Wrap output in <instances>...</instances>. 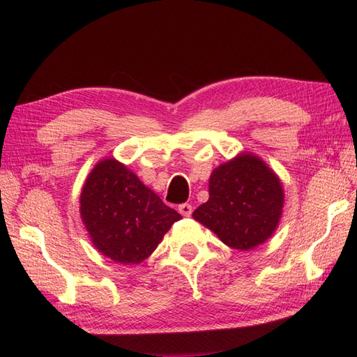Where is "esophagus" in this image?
I'll list each match as a JSON object with an SVG mask.
<instances>
[{"instance_id": "34e87169", "label": "esophagus", "mask_w": 357, "mask_h": 357, "mask_svg": "<svg viewBox=\"0 0 357 357\" xmlns=\"http://www.w3.org/2000/svg\"><path fill=\"white\" fill-rule=\"evenodd\" d=\"M178 210H179V213L183 215V216H190V215H192V211H193L192 206H190V204H188V202L179 204V206H178Z\"/></svg>"}]
</instances>
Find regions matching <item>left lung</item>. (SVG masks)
<instances>
[{"instance_id":"8db88e82","label":"left lung","mask_w":357,"mask_h":357,"mask_svg":"<svg viewBox=\"0 0 357 357\" xmlns=\"http://www.w3.org/2000/svg\"><path fill=\"white\" fill-rule=\"evenodd\" d=\"M210 198L193 218L225 245L247 252L267 241L282 213L284 192L276 174L259 158L241 155L210 176Z\"/></svg>"}]
</instances>
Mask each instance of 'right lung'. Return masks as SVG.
<instances>
[{"label":"right lung","instance_id":"right-lung-1","mask_svg":"<svg viewBox=\"0 0 357 357\" xmlns=\"http://www.w3.org/2000/svg\"><path fill=\"white\" fill-rule=\"evenodd\" d=\"M81 216L95 247L121 264H141L181 215L167 207L135 173L104 159L81 193Z\"/></svg>","mask_w":357,"mask_h":357}]
</instances>
